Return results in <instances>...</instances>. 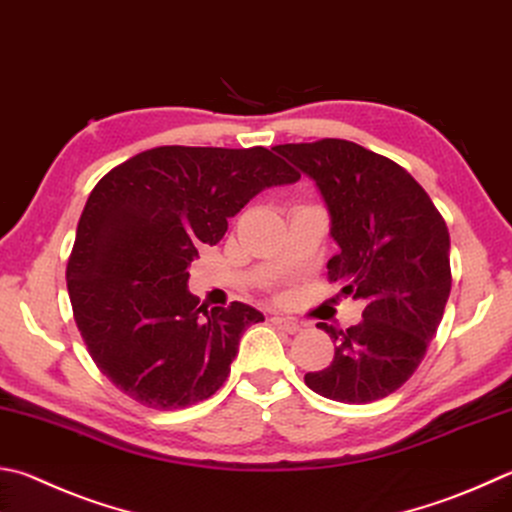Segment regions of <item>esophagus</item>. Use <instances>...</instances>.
Listing matches in <instances>:
<instances>
[{
    "mask_svg": "<svg viewBox=\"0 0 512 512\" xmlns=\"http://www.w3.org/2000/svg\"><path fill=\"white\" fill-rule=\"evenodd\" d=\"M271 322L275 324L277 329H282V331H286V333L302 331V324L297 322V320H293V318H282V315H275V318H271Z\"/></svg>",
    "mask_w": 512,
    "mask_h": 512,
    "instance_id": "34e87169",
    "label": "esophagus"
}]
</instances>
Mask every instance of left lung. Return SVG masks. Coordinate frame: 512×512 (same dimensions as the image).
I'll return each instance as SVG.
<instances>
[{
  "label": "left lung",
  "instance_id": "left-lung-1",
  "mask_svg": "<svg viewBox=\"0 0 512 512\" xmlns=\"http://www.w3.org/2000/svg\"><path fill=\"white\" fill-rule=\"evenodd\" d=\"M275 152L318 185L340 246L329 280L365 304L362 322L349 329L318 324L336 356L304 383L340 403L385 398L412 378L441 324L452 286L448 226L414 176L387 156L342 138Z\"/></svg>",
  "mask_w": 512,
  "mask_h": 512
}]
</instances>
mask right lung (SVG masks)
<instances>
[{
	"label": "right lung",
	"instance_id": "right-lung-1",
	"mask_svg": "<svg viewBox=\"0 0 512 512\" xmlns=\"http://www.w3.org/2000/svg\"><path fill=\"white\" fill-rule=\"evenodd\" d=\"M297 179L266 147L183 145L102 176L78 221L67 288L89 356L120 392L179 410L226 383L241 333L264 315L244 302L208 311L188 291V268L255 194Z\"/></svg>",
	"mask_w": 512,
	"mask_h": 512
}]
</instances>
